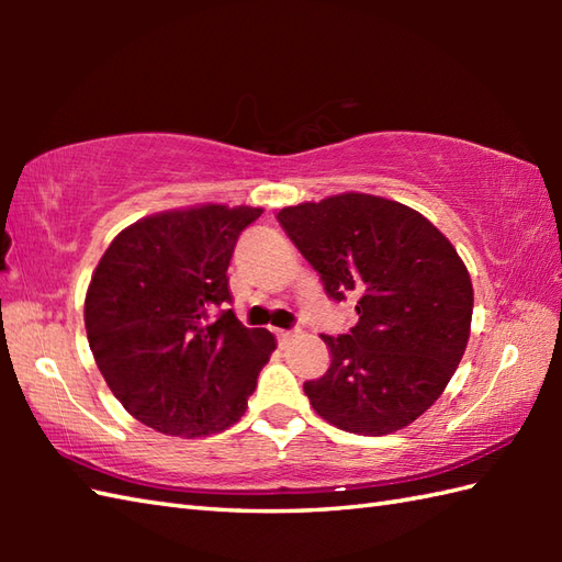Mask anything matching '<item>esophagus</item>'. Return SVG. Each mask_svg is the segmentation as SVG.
Listing matches in <instances>:
<instances>
[{
	"label": "esophagus",
	"instance_id": "esophagus-1",
	"mask_svg": "<svg viewBox=\"0 0 562 562\" xmlns=\"http://www.w3.org/2000/svg\"><path fill=\"white\" fill-rule=\"evenodd\" d=\"M274 336H278L280 342H288L294 338V330H274Z\"/></svg>",
	"mask_w": 562,
	"mask_h": 562
}]
</instances>
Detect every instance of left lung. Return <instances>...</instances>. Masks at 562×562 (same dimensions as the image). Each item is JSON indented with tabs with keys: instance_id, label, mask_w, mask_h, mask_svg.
<instances>
[{
	"instance_id": "left-lung-1",
	"label": "left lung",
	"mask_w": 562,
	"mask_h": 562,
	"mask_svg": "<svg viewBox=\"0 0 562 562\" xmlns=\"http://www.w3.org/2000/svg\"><path fill=\"white\" fill-rule=\"evenodd\" d=\"M330 300L352 296L357 324L321 336L326 374L306 381L314 411L364 437L417 420L457 372L471 336L473 284L457 248L420 212L340 193L278 212Z\"/></svg>"
}]
</instances>
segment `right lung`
Returning <instances> with one entry per match:
<instances>
[{
    "instance_id": "right-lung-1",
    "label": "right lung",
    "mask_w": 562,
    "mask_h": 562,
    "mask_svg": "<svg viewBox=\"0 0 562 562\" xmlns=\"http://www.w3.org/2000/svg\"><path fill=\"white\" fill-rule=\"evenodd\" d=\"M260 214L217 202L169 210L130 224L105 248L83 326L105 384L142 425L205 437L246 413L274 338L224 308L226 268L238 234Z\"/></svg>"
}]
</instances>
